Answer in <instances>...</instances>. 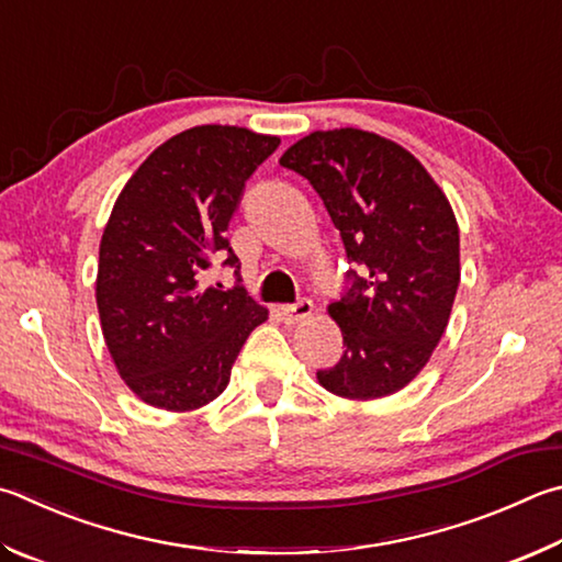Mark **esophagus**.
I'll return each mask as SVG.
<instances>
[{"label":"esophagus","mask_w":562,"mask_h":562,"mask_svg":"<svg viewBox=\"0 0 562 562\" xmlns=\"http://www.w3.org/2000/svg\"><path fill=\"white\" fill-rule=\"evenodd\" d=\"M314 312V304L310 300H300L294 304H284V307L280 310L284 324H297V322H304L307 316H312Z\"/></svg>","instance_id":"1"}]
</instances>
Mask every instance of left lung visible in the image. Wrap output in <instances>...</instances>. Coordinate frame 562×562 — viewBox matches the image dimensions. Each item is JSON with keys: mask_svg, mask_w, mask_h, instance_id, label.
I'll list each match as a JSON object with an SVG mask.
<instances>
[{"mask_svg": "<svg viewBox=\"0 0 562 562\" xmlns=\"http://www.w3.org/2000/svg\"><path fill=\"white\" fill-rule=\"evenodd\" d=\"M280 165L319 193L341 233L349 290L329 304L346 351L316 371L326 391L375 401L430 361L459 288V226L445 191L411 151L375 132L316 130Z\"/></svg>", "mask_w": 562, "mask_h": 562, "instance_id": "8db88e82", "label": "left lung"}]
</instances>
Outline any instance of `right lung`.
<instances>
[{
  "label": "right lung",
  "mask_w": 562,
  "mask_h": 562,
  "mask_svg": "<svg viewBox=\"0 0 562 562\" xmlns=\"http://www.w3.org/2000/svg\"><path fill=\"white\" fill-rule=\"evenodd\" d=\"M280 137L199 125L159 145L122 187L100 240L95 300L108 351L139 401L189 413L226 391L231 369L268 310L233 290H201L246 181Z\"/></svg>",
  "instance_id": "right-lung-1"
}]
</instances>
